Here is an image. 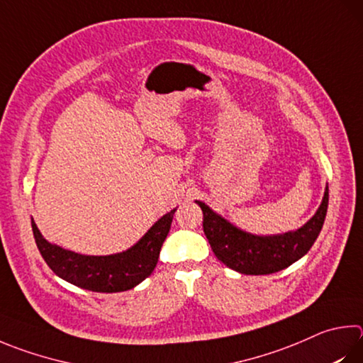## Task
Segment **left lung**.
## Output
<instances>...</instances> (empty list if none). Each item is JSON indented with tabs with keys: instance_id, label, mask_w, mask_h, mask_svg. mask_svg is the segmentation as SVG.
<instances>
[{
	"instance_id": "left-lung-1",
	"label": "left lung",
	"mask_w": 363,
	"mask_h": 363,
	"mask_svg": "<svg viewBox=\"0 0 363 363\" xmlns=\"http://www.w3.org/2000/svg\"><path fill=\"white\" fill-rule=\"evenodd\" d=\"M196 203L203 211V232L217 259L242 274H272L301 259L318 240L327 214L328 187L311 220L296 232L278 236H255L241 232L204 203Z\"/></svg>"
}]
</instances>
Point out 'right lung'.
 <instances>
[{"instance_id": "obj_1", "label": "right lung", "mask_w": 363, "mask_h": 363, "mask_svg": "<svg viewBox=\"0 0 363 363\" xmlns=\"http://www.w3.org/2000/svg\"><path fill=\"white\" fill-rule=\"evenodd\" d=\"M174 213L176 209L164 214L131 249L101 257L81 255L50 245L39 233L35 222H31V227L39 252L57 276L91 292L113 294L133 289L154 272Z\"/></svg>"}]
</instances>
